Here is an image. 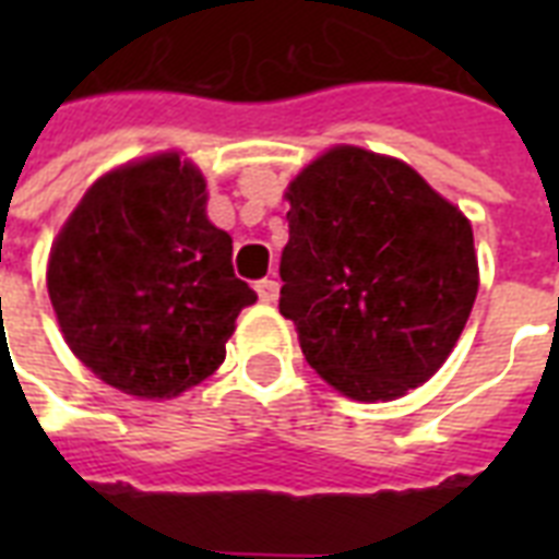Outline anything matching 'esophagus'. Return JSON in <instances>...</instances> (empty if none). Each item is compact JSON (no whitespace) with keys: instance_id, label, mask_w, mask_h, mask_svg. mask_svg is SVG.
<instances>
[{"instance_id":"1","label":"esophagus","mask_w":559,"mask_h":559,"mask_svg":"<svg viewBox=\"0 0 559 559\" xmlns=\"http://www.w3.org/2000/svg\"><path fill=\"white\" fill-rule=\"evenodd\" d=\"M254 289H258V296H261V301H266V305L278 301V281L275 278H261L254 284Z\"/></svg>"}]
</instances>
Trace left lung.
<instances>
[{"label": "left lung", "instance_id": "left-lung-1", "mask_svg": "<svg viewBox=\"0 0 559 559\" xmlns=\"http://www.w3.org/2000/svg\"><path fill=\"white\" fill-rule=\"evenodd\" d=\"M281 316L310 368L377 403L426 382L478 293L469 219L406 162L340 144L287 188Z\"/></svg>", "mask_w": 559, "mask_h": 559}]
</instances>
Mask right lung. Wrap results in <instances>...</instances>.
I'll use <instances>...</instances> for the list:
<instances>
[{
	"mask_svg": "<svg viewBox=\"0 0 559 559\" xmlns=\"http://www.w3.org/2000/svg\"><path fill=\"white\" fill-rule=\"evenodd\" d=\"M205 200L200 170L159 153L100 177L51 246L48 298L66 345L124 394L168 400L211 377L237 313L258 301Z\"/></svg>",
	"mask_w": 559,
	"mask_h": 559,
	"instance_id": "right-lung-1",
	"label": "right lung"
}]
</instances>
